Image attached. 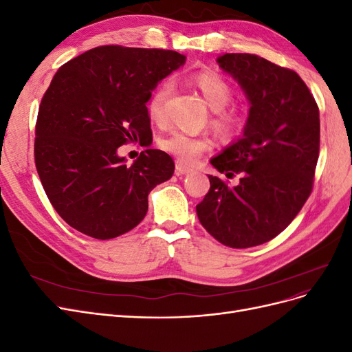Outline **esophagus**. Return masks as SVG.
Listing matches in <instances>:
<instances>
[{"label":"esophagus","instance_id":"1","mask_svg":"<svg viewBox=\"0 0 352 352\" xmlns=\"http://www.w3.org/2000/svg\"><path fill=\"white\" fill-rule=\"evenodd\" d=\"M192 172V168L184 164L182 162H176V175H186Z\"/></svg>","mask_w":352,"mask_h":352}]
</instances>
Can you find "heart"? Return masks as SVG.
<instances>
[{
	"mask_svg": "<svg viewBox=\"0 0 352 352\" xmlns=\"http://www.w3.org/2000/svg\"><path fill=\"white\" fill-rule=\"evenodd\" d=\"M192 82L199 89L202 98L212 110L211 124L223 135L229 136L235 133L242 123V113L239 109L229 105L232 100V87L212 72H199L194 74ZM173 85L170 80H164L158 85L148 102V116L154 123H163L166 119V102L172 92ZM160 148L163 151L177 157L180 162L192 163L211 148V141L207 136L190 135L180 131H173L160 140Z\"/></svg>",
	"mask_w": 352,
	"mask_h": 352,
	"instance_id": "b5f03b06",
	"label": "heart"
}]
</instances>
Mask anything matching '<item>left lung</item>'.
I'll return each mask as SVG.
<instances>
[{"label": "left lung", "instance_id": "8db88e82", "mask_svg": "<svg viewBox=\"0 0 352 352\" xmlns=\"http://www.w3.org/2000/svg\"><path fill=\"white\" fill-rule=\"evenodd\" d=\"M223 72L250 101L243 135L210 163L239 185L208 176L210 190L197 206L201 225L230 248L269 242L295 219L310 197L320 148L318 107L304 80L255 54H223Z\"/></svg>", "mask_w": 352, "mask_h": 352}]
</instances>
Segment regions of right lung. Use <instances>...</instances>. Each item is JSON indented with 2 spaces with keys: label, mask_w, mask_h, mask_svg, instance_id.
I'll return each instance as SVG.
<instances>
[{
  "label": "right lung",
  "mask_w": 352,
  "mask_h": 352,
  "mask_svg": "<svg viewBox=\"0 0 352 352\" xmlns=\"http://www.w3.org/2000/svg\"><path fill=\"white\" fill-rule=\"evenodd\" d=\"M185 60L170 50L102 45L57 70L39 105L35 164L69 226L113 239L144 220L148 194L173 176L175 162L164 151L145 150L127 164L117 150L151 144L146 102Z\"/></svg>",
  "instance_id": "right-lung-1"
}]
</instances>
